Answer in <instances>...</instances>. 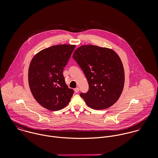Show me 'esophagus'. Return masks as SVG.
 I'll return each instance as SVG.
<instances>
[{
	"instance_id": "esophagus-1",
	"label": "esophagus",
	"mask_w": 158,
	"mask_h": 158,
	"mask_svg": "<svg viewBox=\"0 0 158 158\" xmlns=\"http://www.w3.org/2000/svg\"><path fill=\"white\" fill-rule=\"evenodd\" d=\"M79 90H80V89H79V88H76L75 89H74V91H75V92H76V93H77V92H79Z\"/></svg>"
}]
</instances>
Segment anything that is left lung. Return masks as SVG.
I'll list each match as a JSON object with an SVG mask.
<instances>
[{"label":"left lung","instance_id":"8db88e82","mask_svg":"<svg viewBox=\"0 0 158 158\" xmlns=\"http://www.w3.org/2000/svg\"><path fill=\"white\" fill-rule=\"evenodd\" d=\"M73 58L83 71L89 90L80 94L86 105L96 110L106 109L119 98L124 86L122 61L113 49L83 45L73 52Z\"/></svg>","mask_w":158,"mask_h":158}]
</instances>
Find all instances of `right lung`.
<instances>
[{
    "mask_svg": "<svg viewBox=\"0 0 158 158\" xmlns=\"http://www.w3.org/2000/svg\"><path fill=\"white\" fill-rule=\"evenodd\" d=\"M75 45H53L38 52L32 58L28 72V85L35 100L50 111L65 108L73 90L65 83L63 74Z\"/></svg>",
    "mask_w": 158,
    "mask_h": 158,
    "instance_id": "1",
    "label": "right lung"
}]
</instances>
